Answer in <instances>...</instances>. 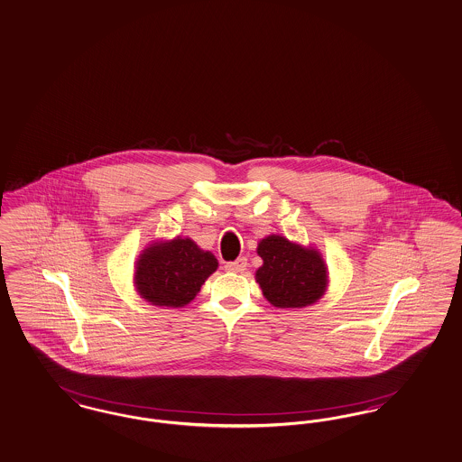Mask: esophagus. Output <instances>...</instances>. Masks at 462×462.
<instances>
[{
	"label": "esophagus",
	"instance_id": "obj_1",
	"mask_svg": "<svg viewBox=\"0 0 462 462\" xmlns=\"http://www.w3.org/2000/svg\"><path fill=\"white\" fill-rule=\"evenodd\" d=\"M247 270V259L245 257H239L236 261H230L225 264V271L228 273H244Z\"/></svg>",
	"mask_w": 462,
	"mask_h": 462
}]
</instances>
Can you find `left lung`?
<instances>
[{
  "instance_id": "1",
  "label": "left lung",
  "mask_w": 462,
  "mask_h": 462,
  "mask_svg": "<svg viewBox=\"0 0 462 462\" xmlns=\"http://www.w3.org/2000/svg\"><path fill=\"white\" fill-rule=\"evenodd\" d=\"M263 266L255 282L266 300L280 309H300L318 302L328 288V268L312 247L268 236L257 244Z\"/></svg>"
}]
</instances>
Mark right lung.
Returning a JSON list of instances; mask_svg holds the SVG:
<instances>
[{"mask_svg":"<svg viewBox=\"0 0 462 462\" xmlns=\"http://www.w3.org/2000/svg\"><path fill=\"white\" fill-rule=\"evenodd\" d=\"M218 268L217 257L191 239L175 237L146 247L136 261L134 285L146 302L184 307Z\"/></svg>","mask_w":462,"mask_h":462,"instance_id":"right-lung-1","label":"right lung"}]
</instances>
